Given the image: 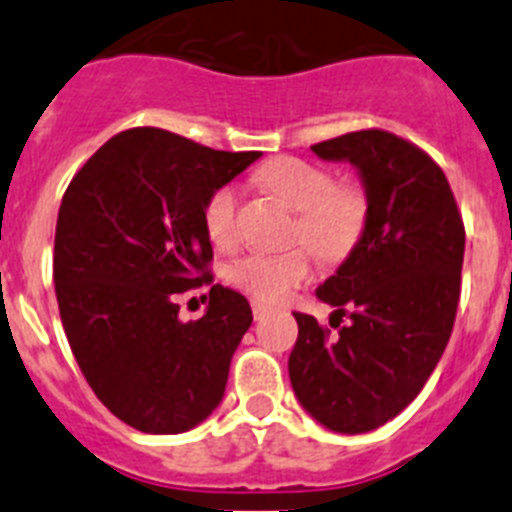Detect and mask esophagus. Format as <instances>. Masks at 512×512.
I'll return each instance as SVG.
<instances>
[{
  "mask_svg": "<svg viewBox=\"0 0 512 512\" xmlns=\"http://www.w3.org/2000/svg\"><path fill=\"white\" fill-rule=\"evenodd\" d=\"M251 310H253V318H256V320H261V318H266V315H269V307H266L264 305V302H253V305H251Z\"/></svg>",
  "mask_w": 512,
  "mask_h": 512,
  "instance_id": "obj_1",
  "label": "esophagus"
}]
</instances>
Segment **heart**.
I'll return each mask as SVG.
<instances>
[{
    "mask_svg": "<svg viewBox=\"0 0 512 512\" xmlns=\"http://www.w3.org/2000/svg\"><path fill=\"white\" fill-rule=\"evenodd\" d=\"M259 179L289 210L297 212V238L323 261H341L359 241L366 200L356 187H336L330 171L302 158H274ZM210 241L220 248L238 238V189L223 184L207 197L202 210ZM228 282L261 302H282L312 277V256L305 248L287 253H248L228 266Z\"/></svg>",
    "mask_w": 512,
    "mask_h": 512,
    "instance_id": "1",
    "label": "heart"
}]
</instances>
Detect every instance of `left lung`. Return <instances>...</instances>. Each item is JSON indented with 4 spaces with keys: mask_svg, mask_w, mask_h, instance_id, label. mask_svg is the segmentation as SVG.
<instances>
[{
    "mask_svg": "<svg viewBox=\"0 0 512 512\" xmlns=\"http://www.w3.org/2000/svg\"><path fill=\"white\" fill-rule=\"evenodd\" d=\"M359 171L366 220L359 241L315 295L336 307V336L295 312L289 382L302 408L336 433L374 431L418 397L454 328L464 223L441 166L387 130L312 146Z\"/></svg>",
    "mask_w": 512,
    "mask_h": 512,
    "instance_id": "obj_1",
    "label": "left lung"
}]
</instances>
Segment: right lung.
Masks as SVG:
<instances>
[{
	"instance_id": "obj_1",
	"label": "right lung",
	"mask_w": 512,
	"mask_h": 512,
	"mask_svg": "<svg viewBox=\"0 0 512 512\" xmlns=\"http://www.w3.org/2000/svg\"><path fill=\"white\" fill-rule=\"evenodd\" d=\"M259 156L133 128L63 194L53 248L63 330L94 395L135 431L184 433L223 400L251 305L215 284L205 315L184 323L174 300L210 282L207 197Z\"/></svg>"
}]
</instances>
